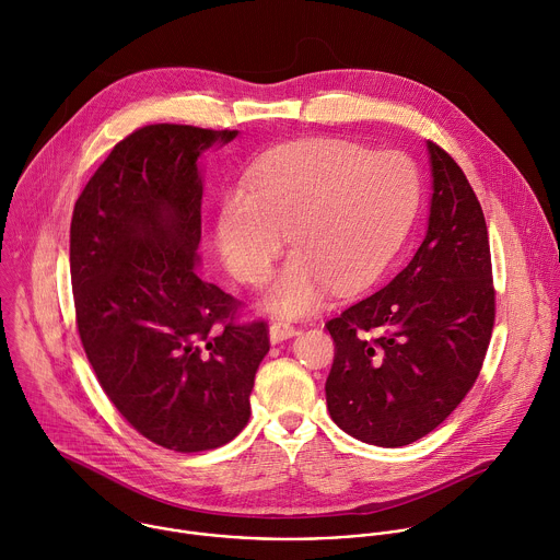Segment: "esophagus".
Returning a JSON list of instances; mask_svg holds the SVG:
<instances>
[{
    "mask_svg": "<svg viewBox=\"0 0 560 560\" xmlns=\"http://www.w3.org/2000/svg\"><path fill=\"white\" fill-rule=\"evenodd\" d=\"M299 335V328L290 326V324H283V322H275L270 326V343H281L285 339H292Z\"/></svg>",
    "mask_w": 560,
    "mask_h": 560,
    "instance_id": "1",
    "label": "esophagus"
}]
</instances>
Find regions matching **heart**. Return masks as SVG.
Instances as JSON below:
<instances>
[{
	"instance_id": "obj_1",
	"label": "heart",
	"mask_w": 560,
	"mask_h": 560,
	"mask_svg": "<svg viewBox=\"0 0 560 560\" xmlns=\"http://www.w3.org/2000/svg\"><path fill=\"white\" fill-rule=\"evenodd\" d=\"M419 175L406 154H374L341 139L290 143L259 162L248 188L232 190L217 217V246L232 277L259 283L281 250L264 307L303 316L328 290L350 294L394 259L419 208Z\"/></svg>"
}]
</instances>
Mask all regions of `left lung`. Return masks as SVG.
Instances as JSON below:
<instances>
[{
  "instance_id": "8db88e82",
  "label": "left lung",
  "mask_w": 560,
  "mask_h": 560,
  "mask_svg": "<svg viewBox=\"0 0 560 560\" xmlns=\"http://www.w3.org/2000/svg\"><path fill=\"white\" fill-rule=\"evenodd\" d=\"M432 199L412 261L378 292L326 324L335 363L326 381L332 421L381 447L439 428L481 372L494 285L486 217L454 159L428 141Z\"/></svg>"
}]
</instances>
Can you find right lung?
<instances>
[{"mask_svg": "<svg viewBox=\"0 0 560 560\" xmlns=\"http://www.w3.org/2000/svg\"><path fill=\"white\" fill-rule=\"evenodd\" d=\"M238 130L143 126L79 195L70 281L79 339L119 415L175 452L232 441L270 350L266 322L234 324L238 301L199 277V156Z\"/></svg>", "mask_w": 560, "mask_h": 560, "instance_id": "obj_1", "label": "right lung"}]
</instances>
